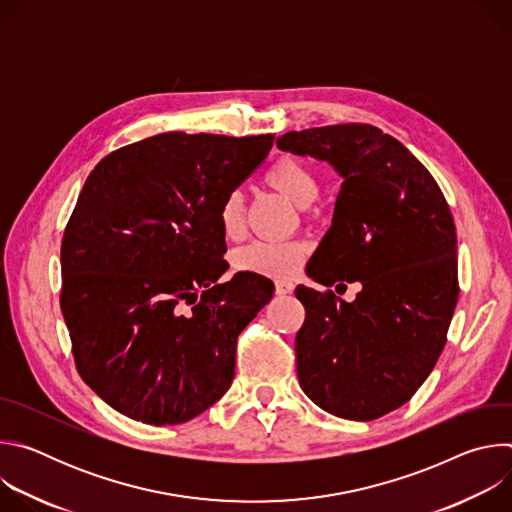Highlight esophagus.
<instances>
[{"instance_id": "1", "label": "esophagus", "mask_w": 512, "mask_h": 512, "mask_svg": "<svg viewBox=\"0 0 512 512\" xmlns=\"http://www.w3.org/2000/svg\"><path fill=\"white\" fill-rule=\"evenodd\" d=\"M291 291H294V283H291V281H285V279L275 281V294L277 296H287V294H291Z\"/></svg>"}]
</instances>
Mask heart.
<instances>
[{
	"instance_id": "heart-1",
	"label": "heart",
	"mask_w": 512,
	"mask_h": 512,
	"mask_svg": "<svg viewBox=\"0 0 512 512\" xmlns=\"http://www.w3.org/2000/svg\"><path fill=\"white\" fill-rule=\"evenodd\" d=\"M265 182L298 208H308L320 194V182L312 168L296 158H279L265 172ZM218 223L227 239L235 241L245 231V202L241 192L225 196L218 208ZM306 247L298 241L267 243L257 241L235 253V267L265 277H285L294 273L304 257Z\"/></svg>"
}]
</instances>
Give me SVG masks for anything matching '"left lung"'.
Listing matches in <instances>:
<instances>
[{"label":"left lung","instance_id":"1","mask_svg":"<svg viewBox=\"0 0 512 512\" xmlns=\"http://www.w3.org/2000/svg\"><path fill=\"white\" fill-rule=\"evenodd\" d=\"M277 148L326 162L342 178L306 273L328 287L362 285L354 302L298 285L300 387L336 417L377 419L413 397L444 350L458 302L450 206L425 166L379 127L289 131Z\"/></svg>","mask_w":512,"mask_h":512}]
</instances>
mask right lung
Masks as SVG:
<instances>
[{
    "mask_svg": "<svg viewBox=\"0 0 512 512\" xmlns=\"http://www.w3.org/2000/svg\"><path fill=\"white\" fill-rule=\"evenodd\" d=\"M271 145V133L170 131L89 174L62 239L60 308L79 375L115 411L176 425L229 391L237 338L273 283L249 271L218 283V208Z\"/></svg>",
    "mask_w": 512,
    "mask_h": 512,
    "instance_id": "1",
    "label": "right lung"
}]
</instances>
